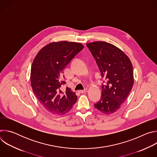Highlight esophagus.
<instances>
[{"instance_id":"esophagus-1","label":"esophagus","mask_w":157,"mask_h":157,"mask_svg":"<svg viewBox=\"0 0 157 157\" xmlns=\"http://www.w3.org/2000/svg\"><path fill=\"white\" fill-rule=\"evenodd\" d=\"M87 91H88L87 89H84V90H80V91H79V92H80L81 93H87Z\"/></svg>"}]
</instances>
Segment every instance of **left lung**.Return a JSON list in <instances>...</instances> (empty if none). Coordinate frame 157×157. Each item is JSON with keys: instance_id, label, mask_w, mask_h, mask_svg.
Returning a JSON list of instances; mask_svg holds the SVG:
<instances>
[{"instance_id": "8db88e82", "label": "left lung", "mask_w": 157, "mask_h": 157, "mask_svg": "<svg viewBox=\"0 0 157 157\" xmlns=\"http://www.w3.org/2000/svg\"><path fill=\"white\" fill-rule=\"evenodd\" d=\"M86 46L96 59L102 78V94L94 107L109 115L117 112L128 97L133 84V66L128 57L119 48L105 41L89 43Z\"/></svg>"}]
</instances>
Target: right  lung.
Listing matches in <instances>:
<instances>
[{"label":"right lung","instance_id":"add662e5","mask_svg":"<svg viewBox=\"0 0 157 157\" xmlns=\"http://www.w3.org/2000/svg\"><path fill=\"white\" fill-rule=\"evenodd\" d=\"M83 48L79 43L52 42L42 48L33 59L30 73L33 91L40 104L52 114H66L77 101L70 88L62 91L60 87L65 84L62 81L65 67Z\"/></svg>","mask_w":157,"mask_h":157}]
</instances>
